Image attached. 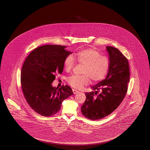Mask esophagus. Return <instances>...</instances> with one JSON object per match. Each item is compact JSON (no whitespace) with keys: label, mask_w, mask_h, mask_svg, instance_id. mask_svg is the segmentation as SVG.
Masks as SVG:
<instances>
[{"label":"esophagus","mask_w":150,"mask_h":150,"mask_svg":"<svg viewBox=\"0 0 150 150\" xmlns=\"http://www.w3.org/2000/svg\"><path fill=\"white\" fill-rule=\"evenodd\" d=\"M73 93H74V94H77L79 92V91H77L76 90H75V89H73Z\"/></svg>","instance_id":"34e87169"}]
</instances>
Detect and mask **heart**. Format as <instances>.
<instances>
[{
  "label": "heart",
  "instance_id": "heart-1",
  "mask_svg": "<svg viewBox=\"0 0 150 150\" xmlns=\"http://www.w3.org/2000/svg\"><path fill=\"white\" fill-rule=\"evenodd\" d=\"M75 58L79 63L83 65L81 76L73 75L68 79L69 83L76 88L90 83L91 80L97 82L103 79L107 74L109 67L108 59L101 56L97 50L88 48L82 50L75 54ZM75 64V60L73 55H68L64 61V68L67 71L73 69Z\"/></svg>",
  "mask_w": 150,
  "mask_h": 150
}]
</instances>
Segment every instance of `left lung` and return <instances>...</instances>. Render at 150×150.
Returning a JSON list of instances; mask_svg holds the SVG:
<instances>
[{
  "instance_id": "obj_1",
  "label": "left lung",
  "mask_w": 150,
  "mask_h": 150,
  "mask_svg": "<svg viewBox=\"0 0 150 150\" xmlns=\"http://www.w3.org/2000/svg\"><path fill=\"white\" fill-rule=\"evenodd\" d=\"M106 50L109 62L107 76L91 87L92 91L85 93L86 100L81 108L82 114L93 120L104 118L118 108L126 95L129 82L127 59L116 48L107 46Z\"/></svg>"
}]
</instances>
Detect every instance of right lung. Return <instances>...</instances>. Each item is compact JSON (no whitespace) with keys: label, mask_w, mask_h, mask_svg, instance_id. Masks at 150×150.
<instances>
[{"label":"right lung","mask_w":150,"mask_h":150,"mask_svg":"<svg viewBox=\"0 0 150 150\" xmlns=\"http://www.w3.org/2000/svg\"><path fill=\"white\" fill-rule=\"evenodd\" d=\"M67 46L42 45L28 55L23 64L21 83L23 93L30 106L37 113L49 117L57 113L64 100L73 95L68 85L52 86L57 73L62 74L65 58L71 52Z\"/></svg>","instance_id":"obj_1"}]
</instances>
